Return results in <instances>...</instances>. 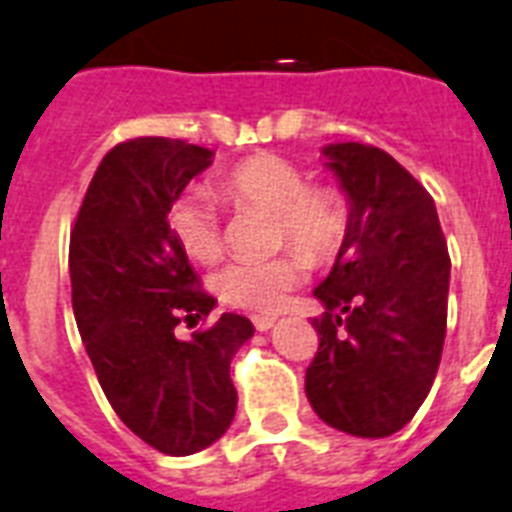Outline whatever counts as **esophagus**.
<instances>
[{"label": "esophagus", "instance_id": "1", "mask_svg": "<svg viewBox=\"0 0 512 512\" xmlns=\"http://www.w3.org/2000/svg\"><path fill=\"white\" fill-rule=\"evenodd\" d=\"M252 323H255L257 331H270V328L276 326V318H273V315H255Z\"/></svg>", "mask_w": 512, "mask_h": 512}]
</instances>
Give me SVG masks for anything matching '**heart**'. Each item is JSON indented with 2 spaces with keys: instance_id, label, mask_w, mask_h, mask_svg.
<instances>
[{
  "instance_id": "1",
  "label": "heart",
  "mask_w": 512,
  "mask_h": 512,
  "mask_svg": "<svg viewBox=\"0 0 512 512\" xmlns=\"http://www.w3.org/2000/svg\"><path fill=\"white\" fill-rule=\"evenodd\" d=\"M220 191L234 202H247L276 215V242H289L313 260L334 255L350 223V207L339 189L307 184L305 170L276 155H255L220 176ZM168 226L184 252L199 263L218 260L220 213L215 199L202 189L178 194L168 207ZM299 252L268 260H236L218 273L223 302L257 313L281 310L294 286L307 276Z\"/></svg>"
}]
</instances>
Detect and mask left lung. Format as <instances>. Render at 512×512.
Here are the masks:
<instances>
[{"label":"left lung","instance_id":"1","mask_svg":"<svg viewBox=\"0 0 512 512\" xmlns=\"http://www.w3.org/2000/svg\"><path fill=\"white\" fill-rule=\"evenodd\" d=\"M350 202L336 263L315 297L326 313L305 373L323 423L381 439L410 423L442 360L450 255L431 194L384 149L357 141L323 147Z\"/></svg>","mask_w":512,"mask_h":512}]
</instances>
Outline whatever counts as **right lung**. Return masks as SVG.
Listing matches in <instances>:
<instances>
[{"instance_id":"add662e5","label":"right lung","mask_w":512,"mask_h":512,"mask_svg":"<svg viewBox=\"0 0 512 512\" xmlns=\"http://www.w3.org/2000/svg\"><path fill=\"white\" fill-rule=\"evenodd\" d=\"M213 155L162 136L112 147L70 234L73 313L102 392L128 429L173 458L226 434L236 413L231 360L255 334L249 318L223 313L189 342L176 336L215 299L197 289L168 207Z\"/></svg>"}]
</instances>
